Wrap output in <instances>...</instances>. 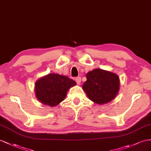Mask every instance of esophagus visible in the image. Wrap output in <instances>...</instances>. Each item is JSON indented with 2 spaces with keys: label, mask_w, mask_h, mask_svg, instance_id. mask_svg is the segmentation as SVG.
Segmentation results:
<instances>
[{
  "label": "esophagus",
  "mask_w": 151,
  "mask_h": 151,
  "mask_svg": "<svg viewBox=\"0 0 151 151\" xmlns=\"http://www.w3.org/2000/svg\"><path fill=\"white\" fill-rule=\"evenodd\" d=\"M75 81L76 83L78 85H80V83H81V78L80 77H76V78H75Z\"/></svg>",
  "instance_id": "1"
}]
</instances>
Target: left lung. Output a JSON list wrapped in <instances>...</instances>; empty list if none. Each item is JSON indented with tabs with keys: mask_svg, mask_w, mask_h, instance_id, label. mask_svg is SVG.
I'll return each mask as SVG.
<instances>
[{
	"mask_svg": "<svg viewBox=\"0 0 151 151\" xmlns=\"http://www.w3.org/2000/svg\"><path fill=\"white\" fill-rule=\"evenodd\" d=\"M87 81L82 86L88 98L98 105L110 102L120 88L119 76L109 71L94 69L86 74Z\"/></svg>",
	"mask_w": 151,
	"mask_h": 151,
	"instance_id": "8db88e82",
	"label": "left lung"
}]
</instances>
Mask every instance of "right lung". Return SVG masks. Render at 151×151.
<instances>
[{"mask_svg":"<svg viewBox=\"0 0 151 151\" xmlns=\"http://www.w3.org/2000/svg\"><path fill=\"white\" fill-rule=\"evenodd\" d=\"M76 85L75 81L68 76L49 73L36 81L34 92L41 103L53 107L64 100L69 88Z\"/></svg>","mask_w":151,"mask_h":151,"instance_id":"1","label":"right lung"}]
</instances>
